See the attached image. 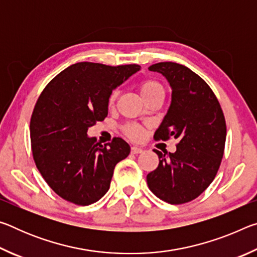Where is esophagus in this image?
I'll return each instance as SVG.
<instances>
[{
    "label": "esophagus",
    "instance_id": "obj_1",
    "mask_svg": "<svg viewBox=\"0 0 257 257\" xmlns=\"http://www.w3.org/2000/svg\"><path fill=\"white\" fill-rule=\"evenodd\" d=\"M144 151L142 149V147H138V146H133L132 147V153L133 154H139V153H142V152Z\"/></svg>",
    "mask_w": 257,
    "mask_h": 257
}]
</instances>
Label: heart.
<instances>
[{"mask_svg":"<svg viewBox=\"0 0 257 257\" xmlns=\"http://www.w3.org/2000/svg\"><path fill=\"white\" fill-rule=\"evenodd\" d=\"M139 92H141L142 96L144 97V99H146L156 93H160V92L164 93V90H163V87L161 86L158 81L145 80V81L141 82V85H139ZM115 98H116V92H113L110 95V97H108V105L110 106L113 105ZM124 133L128 137H130L132 139H135V141H139V139L144 136V130H143L141 127H138V125H135V124L127 125L124 129Z\"/></svg>","mask_w":257,"mask_h":257,"instance_id":"b5f03b06","label":"heart"}]
</instances>
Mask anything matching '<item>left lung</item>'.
<instances>
[{
  "mask_svg": "<svg viewBox=\"0 0 257 257\" xmlns=\"http://www.w3.org/2000/svg\"><path fill=\"white\" fill-rule=\"evenodd\" d=\"M171 87V103L156 129V141H178L175 153L159 155V167L147 175L150 189L164 202L184 204L198 197L214 179L223 156L225 120L214 93L189 68L160 62L149 68Z\"/></svg>",
  "mask_w": 257,
  "mask_h": 257,
  "instance_id": "1",
  "label": "left lung"
}]
</instances>
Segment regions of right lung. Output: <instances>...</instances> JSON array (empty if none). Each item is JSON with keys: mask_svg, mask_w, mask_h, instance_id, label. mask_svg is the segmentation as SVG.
Returning a JSON list of instances; mask_svg holds the SVG:
<instances>
[{"mask_svg": "<svg viewBox=\"0 0 257 257\" xmlns=\"http://www.w3.org/2000/svg\"><path fill=\"white\" fill-rule=\"evenodd\" d=\"M139 70L138 64L78 62L53 78L38 97L30 120L33 156L60 197L89 205L110 188L113 170L130 146L122 138L103 146L87 132L105 119L112 90Z\"/></svg>", "mask_w": 257, "mask_h": 257, "instance_id": "obj_1", "label": "right lung"}]
</instances>
